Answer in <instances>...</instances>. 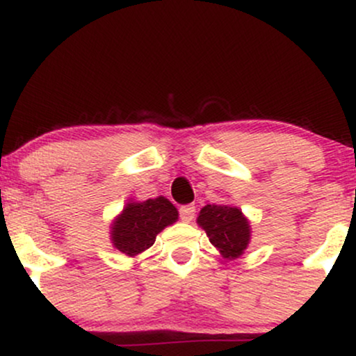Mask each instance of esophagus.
Masks as SVG:
<instances>
[{
  "instance_id": "34e87169",
  "label": "esophagus",
  "mask_w": 356,
  "mask_h": 356,
  "mask_svg": "<svg viewBox=\"0 0 356 356\" xmlns=\"http://www.w3.org/2000/svg\"><path fill=\"white\" fill-rule=\"evenodd\" d=\"M195 216V207L194 206H182L181 209H179V218H181L184 222H191L192 219H194Z\"/></svg>"
}]
</instances>
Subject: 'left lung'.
<instances>
[{
	"label": "left lung",
	"instance_id": "1",
	"mask_svg": "<svg viewBox=\"0 0 356 356\" xmlns=\"http://www.w3.org/2000/svg\"><path fill=\"white\" fill-rule=\"evenodd\" d=\"M197 222L224 257H238L248 248L249 224L238 207L207 204L199 212Z\"/></svg>",
	"mask_w": 356,
	"mask_h": 356
}]
</instances>
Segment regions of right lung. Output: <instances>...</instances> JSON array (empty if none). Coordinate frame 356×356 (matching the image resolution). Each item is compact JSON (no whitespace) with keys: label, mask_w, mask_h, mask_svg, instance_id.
Listing matches in <instances>:
<instances>
[{"label":"right lung","mask_w":356,"mask_h":356,"mask_svg":"<svg viewBox=\"0 0 356 356\" xmlns=\"http://www.w3.org/2000/svg\"><path fill=\"white\" fill-rule=\"evenodd\" d=\"M175 219L177 209L165 197L127 204L120 218L113 222V246L127 256H136L152 246L159 232Z\"/></svg>","instance_id":"obj_1"}]
</instances>
